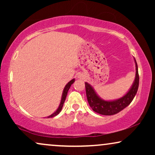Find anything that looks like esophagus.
<instances>
[{"mask_svg":"<svg viewBox=\"0 0 155 155\" xmlns=\"http://www.w3.org/2000/svg\"><path fill=\"white\" fill-rule=\"evenodd\" d=\"M79 78H82V75H80V77Z\"/></svg>","mask_w":155,"mask_h":155,"instance_id":"1","label":"esophagus"}]
</instances>
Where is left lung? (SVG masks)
Returning a JSON list of instances; mask_svg holds the SVG:
<instances>
[{
    "mask_svg": "<svg viewBox=\"0 0 155 155\" xmlns=\"http://www.w3.org/2000/svg\"><path fill=\"white\" fill-rule=\"evenodd\" d=\"M135 69H136L135 81L128 93L121 98L116 100L110 101L103 100L97 94L92 87L87 82H85L87 98L89 104L93 111L101 115L111 116L118 114L130 104L136 94L139 86L138 70H137V65L135 59Z\"/></svg>",
    "mask_w": 155,
    "mask_h": 155,
    "instance_id": "left-lung-1",
    "label": "left lung"
}]
</instances>
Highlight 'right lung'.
I'll return each instance as SVG.
<instances>
[{
	"label": "right lung",
	"mask_w": 155,
	"mask_h": 155,
	"mask_svg": "<svg viewBox=\"0 0 155 155\" xmlns=\"http://www.w3.org/2000/svg\"><path fill=\"white\" fill-rule=\"evenodd\" d=\"M74 81H75V79H73L72 80H71L66 85H65L64 90H63V94H62V97H61V104L60 105H59V107L58 108V109L56 110V111L54 112V114H52L51 115L48 116V118H52V117H54V116H56V115H58V114L60 113L61 109H62L63 108V104L65 102V98H66V96H67V94H68V92L70 87H71V84L73 83Z\"/></svg>",
	"instance_id": "obj_1"
}]
</instances>
